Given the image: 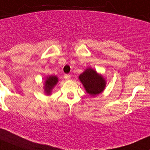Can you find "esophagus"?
Returning <instances> with one entry per match:
<instances>
[{"label": "esophagus", "instance_id": "1", "mask_svg": "<svg viewBox=\"0 0 150 150\" xmlns=\"http://www.w3.org/2000/svg\"><path fill=\"white\" fill-rule=\"evenodd\" d=\"M64 78H65V80H70V75H64Z\"/></svg>", "mask_w": 150, "mask_h": 150}]
</instances>
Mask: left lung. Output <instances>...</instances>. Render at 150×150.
Segmentation results:
<instances>
[{"instance_id":"left-lung-1","label":"left lung","mask_w":150,"mask_h":150,"mask_svg":"<svg viewBox=\"0 0 150 150\" xmlns=\"http://www.w3.org/2000/svg\"><path fill=\"white\" fill-rule=\"evenodd\" d=\"M86 93L95 97L102 93L106 87V80L92 67H88L78 77Z\"/></svg>"}]
</instances>
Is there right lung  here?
I'll list each match as a JSON object with an SVG mask.
<instances>
[{
    "instance_id": "right-lung-1",
    "label": "right lung",
    "mask_w": 150,
    "mask_h": 150,
    "mask_svg": "<svg viewBox=\"0 0 150 150\" xmlns=\"http://www.w3.org/2000/svg\"><path fill=\"white\" fill-rule=\"evenodd\" d=\"M58 83V78L56 75H50L45 78V83H44L43 90L44 93L47 95H50L52 93V89Z\"/></svg>"
}]
</instances>
